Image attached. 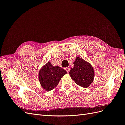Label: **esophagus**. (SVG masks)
Returning a JSON list of instances; mask_svg holds the SVG:
<instances>
[{
  "mask_svg": "<svg viewBox=\"0 0 125 125\" xmlns=\"http://www.w3.org/2000/svg\"><path fill=\"white\" fill-rule=\"evenodd\" d=\"M65 69H66V72H67V73H68L69 72V71H70V68H68H68H66Z\"/></svg>",
  "mask_w": 125,
  "mask_h": 125,
  "instance_id": "obj_1",
  "label": "esophagus"
}]
</instances>
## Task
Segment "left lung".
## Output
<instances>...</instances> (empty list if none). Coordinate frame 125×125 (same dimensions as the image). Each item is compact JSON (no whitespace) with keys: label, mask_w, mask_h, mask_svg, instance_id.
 I'll return each instance as SVG.
<instances>
[{"label":"left lung","mask_w":125,"mask_h":125,"mask_svg":"<svg viewBox=\"0 0 125 125\" xmlns=\"http://www.w3.org/2000/svg\"><path fill=\"white\" fill-rule=\"evenodd\" d=\"M74 65V67L69 72L70 76L79 86L84 88L89 87L94 78L92 66L79 56L76 58Z\"/></svg>","instance_id":"8db88e82"}]
</instances>
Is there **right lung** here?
<instances>
[{"instance_id":"right-lung-1","label":"right lung","mask_w":125,"mask_h":125,"mask_svg":"<svg viewBox=\"0 0 125 125\" xmlns=\"http://www.w3.org/2000/svg\"><path fill=\"white\" fill-rule=\"evenodd\" d=\"M67 72L58 66H53L50 62L42 66L39 72V80L41 86L45 91L54 89Z\"/></svg>"}]
</instances>
